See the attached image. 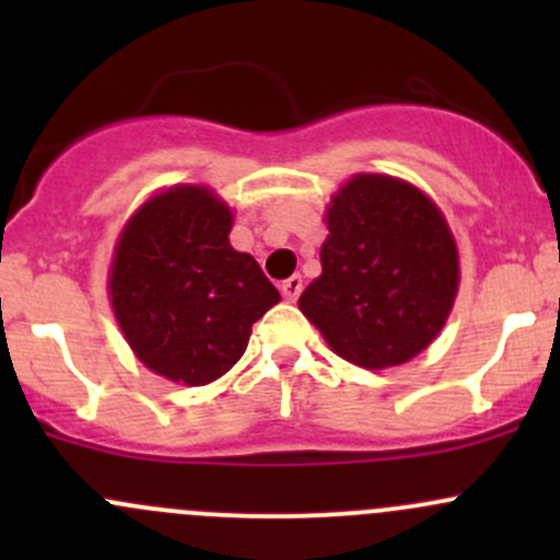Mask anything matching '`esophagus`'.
I'll return each mask as SVG.
<instances>
[{
    "label": "esophagus",
    "mask_w": 560,
    "mask_h": 560,
    "mask_svg": "<svg viewBox=\"0 0 560 560\" xmlns=\"http://www.w3.org/2000/svg\"><path fill=\"white\" fill-rule=\"evenodd\" d=\"M281 295L287 298V301H298V298H301V292H303V279L301 276H290V279L287 281H281Z\"/></svg>",
    "instance_id": "34e87169"
}]
</instances>
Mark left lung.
Here are the masks:
<instances>
[{"instance_id":"1","label":"left lung","mask_w":560,"mask_h":560,"mask_svg":"<svg viewBox=\"0 0 560 560\" xmlns=\"http://www.w3.org/2000/svg\"><path fill=\"white\" fill-rule=\"evenodd\" d=\"M322 276L298 306L338 358L389 369L415 358L447 322L457 248L442 211L417 186L354 175L327 208Z\"/></svg>"}]
</instances>
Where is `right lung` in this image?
<instances>
[{
  "instance_id": "1",
  "label": "right lung",
  "mask_w": 560,
  "mask_h": 560,
  "mask_svg": "<svg viewBox=\"0 0 560 560\" xmlns=\"http://www.w3.org/2000/svg\"><path fill=\"white\" fill-rule=\"evenodd\" d=\"M233 213L206 186L151 197L116 246L110 301L140 363L208 385L246 352L252 325L279 303L252 254L230 246Z\"/></svg>"
}]
</instances>
